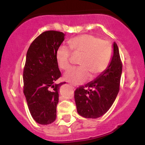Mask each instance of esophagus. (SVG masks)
<instances>
[{
    "label": "esophagus",
    "instance_id": "1",
    "mask_svg": "<svg viewBox=\"0 0 145 145\" xmlns=\"http://www.w3.org/2000/svg\"><path fill=\"white\" fill-rule=\"evenodd\" d=\"M70 86H71V88H73V89H74V88H75V87H74V86H72V85H71V84H70Z\"/></svg>",
    "mask_w": 145,
    "mask_h": 145
}]
</instances>
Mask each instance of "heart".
I'll use <instances>...</instances> for the list:
<instances>
[{"label":"heart","mask_w":145,"mask_h":145,"mask_svg":"<svg viewBox=\"0 0 145 145\" xmlns=\"http://www.w3.org/2000/svg\"><path fill=\"white\" fill-rule=\"evenodd\" d=\"M76 55H81L78 64L81 67L73 68L64 74V78L74 85L87 81L90 76H97L107 69L112 60L113 50L110 43L97 36L82 34L73 38L68 42ZM72 52L66 45L57 49L56 59L62 69L67 70L71 66Z\"/></svg>","instance_id":"obj_1"}]
</instances>
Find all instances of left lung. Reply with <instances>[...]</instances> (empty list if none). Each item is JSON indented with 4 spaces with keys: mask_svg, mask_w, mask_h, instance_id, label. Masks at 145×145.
Returning <instances> with one entry per match:
<instances>
[{
    "mask_svg": "<svg viewBox=\"0 0 145 145\" xmlns=\"http://www.w3.org/2000/svg\"><path fill=\"white\" fill-rule=\"evenodd\" d=\"M122 63L118 45L113 43V56L110 64L94 81L75 90L77 112L84 118H97L105 114L113 105L119 91Z\"/></svg>",
    "mask_w": 145,
    "mask_h": 145,
    "instance_id": "obj_1",
    "label": "left lung"
}]
</instances>
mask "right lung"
<instances>
[{"label": "right lung", "instance_id": "1", "mask_svg": "<svg viewBox=\"0 0 145 145\" xmlns=\"http://www.w3.org/2000/svg\"><path fill=\"white\" fill-rule=\"evenodd\" d=\"M65 34L47 31L29 46L23 72L24 94L31 115L38 123L48 125L56 119L59 90L62 84L55 83L61 76L56 59L57 49Z\"/></svg>", "mask_w": 145, "mask_h": 145}]
</instances>
